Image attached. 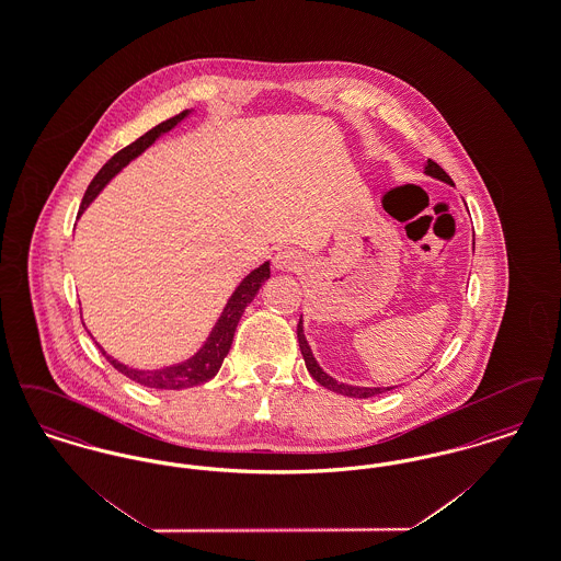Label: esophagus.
Masks as SVG:
<instances>
[{"instance_id": "esophagus-1", "label": "esophagus", "mask_w": 561, "mask_h": 561, "mask_svg": "<svg viewBox=\"0 0 561 561\" xmlns=\"http://www.w3.org/2000/svg\"><path fill=\"white\" fill-rule=\"evenodd\" d=\"M302 256L296 252V250H279L275 256H273V265L279 271H296V268L302 267Z\"/></svg>"}]
</instances>
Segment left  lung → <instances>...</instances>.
<instances>
[{
	"label": "left lung",
	"mask_w": 561,
	"mask_h": 561,
	"mask_svg": "<svg viewBox=\"0 0 561 561\" xmlns=\"http://www.w3.org/2000/svg\"><path fill=\"white\" fill-rule=\"evenodd\" d=\"M425 172H427L428 176H435V179H439V181H444V183H450V185H453V179L444 172V168H442V165H437L433 160L427 161ZM296 336H298V347H300V353H302V357H305L307 370H309V374L320 382L321 387H325V389H330V391H334V393L347 396V398H362V400L373 398V396H378V393H385V391H391V387H387V389L374 387V389H370V387H351V385L336 382L332 376H328V374L323 373L320 366H318V362H316V357H313L311 348L307 345V339H305V334H302V320L298 321V325H296Z\"/></svg>",
	"instance_id": "1"
}]
</instances>
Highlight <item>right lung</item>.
I'll return each instance as SVG.
<instances>
[{
	"label": "right lung",
	"mask_w": 561,
	"mask_h": 561,
	"mask_svg": "<svg viewBox=\"0 0 561 561\" xmlns=\"http://www.w3.org/2000/svg\"><path fill=\"white\" fill-rule=\"evenodd\" d=\"M187 115V111L165 119L158 124L156 128H151L149 133L142 134L140 138H136L134 142H130L128 147H124L122 151H117L111 160L101 168V172L92 179V183L85 188V195L81 199L80 214L88 208V204L101 193V188L105 187L108 183V179L113 174H117L128 161L134 160L136 156H140L151 142H156V138L161 133H168L170 128H174L183 117ZM268 279V263L261 265L259 268H254L240 286L238 290L233 293V296L229 298L220 320L216 321L214 325L213 334L208 339V343L204 347L199 348V353L195 357L187 359L185 364H179V366H172V368H163V370H156V373H145V370H133V368H126L124 364L115 362L113 357H108L107 353L101 348V353L107 357L108 364L128 376L134 382H140L145 387H151V389H187V387H195V385H204L206 380H210L216 376V373L220 370L222 366V359L227 357L231 343H233V334H236V328L240 323L241 313L243 309L252 302V298L256 296V293L261 290V286Z\"/></svg>",
	"instance_id": "add662e5"
}]
</instances>
